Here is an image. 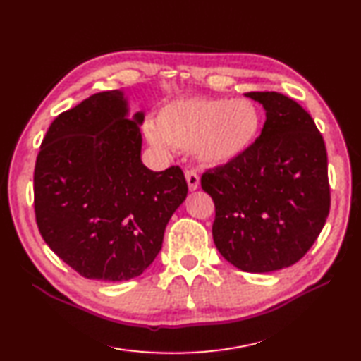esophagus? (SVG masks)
<instances>
[{"label": "esophagus", "mask_w": 361, "mask_h": 361, "mask_svg": "<svg viewBox=\"0 0 361 361\" xmlns=\"http://www.w3.org/2000/svg\"><path fill=\"white\" fill-rule=\"evenodd\" d=\"M186 181L190 190H197L200 188V177L195 171H186Z\"/></svg>", "instance_id": "esophagus-1"}]
</instances>
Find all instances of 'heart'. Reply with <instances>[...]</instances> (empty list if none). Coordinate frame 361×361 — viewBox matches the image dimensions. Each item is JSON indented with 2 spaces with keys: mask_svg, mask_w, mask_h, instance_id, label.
Here are the masks:
<instances>
[{
  "mask_svg": "<svg viewBox=\"0 0 361 361\" xmlns=\"http://www.w3.org/2000/svg\"><path fill=\"white\" fill-rule=\"evenodd\" d=\"M261 125L259 109L247 99L180 97L157 111L155 123L145 125V137L160 152L193 147L201 163L223 166L252 149Z\"/></svg>",
  "mask_w": 361,
  "mask_h": 361,
  "instance_id": "heart-1",
  "label": "heart"
}]
</instances>
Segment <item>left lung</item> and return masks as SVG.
<instances>
[{"label":"left lung","mask_w":361,"mask_h":361,"mask_svg":"<svg viewBox=\"0 0 361 361\" xmlns=\"http://www.w3.org/2000/svg\"><path fill=\"white\" fill-rule=\"evenodd\" d=\"M265 123L241 159L209 169L201 188L215 202L212 235L236 269L269 273L300 261L329 214L328 157L312 117L276 91H253Z\"/></svg>","instance_id":"obj_1"}]
</instances>
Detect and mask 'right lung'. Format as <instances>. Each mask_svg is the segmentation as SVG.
I'll use <instances>...</instances> for the list:
<instances>
[{"label": "right lung", "mask_w": 361, "mask_h": 361, "mask_svg": "<svg viewBox=\"0 0 361 361\" xmlns=\"http://www.w3.org/2000/svg\"><path fill=\"white\" fill-rule=\"evenodd\" d=\"M143 113L128 118L118 90L96 92L53 120L35 164L36 224L61 259L87 279L140 276L188 195L178 166L142 163Z\"/></svg>", "instance_id": "1"}]
</instances>
